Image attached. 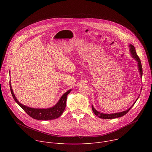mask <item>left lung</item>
Wrapping results in <instances>:
<instances>
[{"instance_id": "8db88e82", "label": "left lung", "mask_w": 152, "mask_h": 152, "mask_svg": "<svg viewBox=\"0 0 152 152\" xmlns=\"http://www.w3.org/2000/svg\"><path fill=\"white\" fill-rule=\"evenodd\" d=\"M130 51H131V55H132V56L133 58H134V59L138 62V69H139V71H140V75H141V76L142 77V65H141V61H140V59L139 58V56H138V55L137 54V52H136V50H135V47L132 45H130ZM138 99H137V100H138ZM137 100L135 102V103L133 104V105L129 108V109L127 110L126 111H123V112H121V113H115V114H103V113H101L99 111H97V110H96L94 109V107L92 106V110H93V113H94V114L97 116L98 117L100 118H103V119H113V118H118V117H123V115H124L125 114H126L129 111V110L131 109L132 107L134 106V104L135 103V102H137Z\"/></svg>"}]
</instances>
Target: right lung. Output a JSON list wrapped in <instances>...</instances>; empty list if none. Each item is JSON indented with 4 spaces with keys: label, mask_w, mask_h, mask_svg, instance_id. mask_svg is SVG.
Segmentation results:
<instances>
[{
    "label": "right lung",
    "mask_w": 152,
    "mask_h": 152,
    "mask_svg": "<svg viewBox=\"0 0 152 152\" xmlns=\"http://www.w3.org/2000/svg\"><path fill=\"white\" fill-rule=\"evenodd\" d=\"M10 86L11 94L15 101V102L21 107L22 109L32 118L38 120H54L58 117H59L63 113L65 108L66 106V101H67V96L71 91V90L67 91L65 93L59 102L52 107L48 108V109H35V108L29 107L26 106L25 105H23L21 104L15 97L12 87L11 86V83L10 80Z\"/></svg>",
    "instance_id": "right-lung-1"
}]
</instances>
